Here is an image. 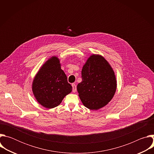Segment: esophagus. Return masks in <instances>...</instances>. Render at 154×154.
Segmentation results:
<instances>
[{
  "label": "esophagus",
  "mask_w": 154,
  "mask_h": 154,
  "mask_svg": "<svg viewBox=\"0 0 154 154\" xmlns=\"http://www.w3.org/2000/svg\"><path fill=\"white\" fill-rule=\"evenodd\" d=\"M72 91H73L74 93H75V92L76 91V89H77L76 85H75V83H72Z\"/></svg>",
  "instance_id": "obj_1"
}]
</instances>
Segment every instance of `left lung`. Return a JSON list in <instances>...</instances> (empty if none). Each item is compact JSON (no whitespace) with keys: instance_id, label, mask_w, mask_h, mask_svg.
Here are the masks:
<instances>
[{"instance_id":"8db88e82","label":"left lung","mask_w":154,"mask_h":154,"mask_svg":"<svg viewBox=\"0 0 154 154\" xmlns=\"http://www.w3.org/2000/svg\"><path fill=\"white\" fill-rule=\"evenodd\" d=\"M82 78L77 88L86 108H102L115 95L117 86L115 72L102 56L92 55L88 59L82 70Z\"/></svg>"}]
</instances>
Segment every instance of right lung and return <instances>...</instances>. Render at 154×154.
Instances as JSON below:
<instances>
[{
    "label": "right lung",
    "instance_id": "right-lung-1",
    "mask_svg": "<svg viewBox=\"0 0 154 154\" xmlns=\"http://www.w3.org/2000/svg\"><path fill=\"white\" fill-rule=\"evenodd\" d=\"M72 88L56 57H51L43 64L32 84L36 99L47 108L59 105L63 98L72 91Z\"/></svg>",
    "mask_w": 154,
    "mask_h": 154
}]
</instances>
